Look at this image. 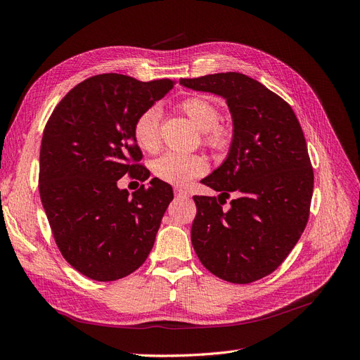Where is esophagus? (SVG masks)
I'll list each match as a JSON object with an SVG mask.
<instances>
[{"mask_svg":"<svg viewBox=\"0 0 360 360\" xmlns=\"http://www.w3.org/2000/svg\"><path fill=\"white\" fill-rule=\"evenodd\" d=\"M174 193H176L177 198H188L189 197V193L181 188H174Z\"/></svg>","mask_w":360,"mask_h":360,"instance_id":"obj_1","label":"esophagus"}]
</instances>
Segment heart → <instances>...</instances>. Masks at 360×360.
<instances>
[{
  "label": "heart",
  "mask_w": 360,
  "mask_h": 360,
  "mask_svg": "<svg viewBox=\"0 0 360 360\" xmlns=\"http://www.w3.org/2000/svg\"><path fill=\"white\" fill-rule=\"evenodd\" d=\"M180 110L188 115L191 122L202 130V143L205 147L225 153L231 147V129L219 123L221 110L213 102L200 96L189 97L180 103ZM160 110L158 106H150L141 112L134 123V138L136 146L155 153L160 147ZM151 171L155 176L174 186H184L192 179L200 177L207 171V160L201 155L184 153H165L151 163Z\"/></svg>",
  "instance_id": "obj_1"
}]
</instances>
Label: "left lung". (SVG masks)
Masks as SVG:
<instances>
[{"label":"left lung","mask_w":360,"mask_h":360,"mask_svg":"<svg viewBox=\"0 0 360 360\" xmlns=\"http://www.w3.org/2000/svg\"><path fill=\"white\" fill-rule=\"evenodd\" d=\"M180 84L222 96L234 124L230 155L202 180L221 195L193 197L192 246L214 276L249 284L282 264L308 224L314 171L303 130L282 97L243 73ZM231 191L235 200L224 211Z\"/></svg>","instance_id":"left-lung-1"}]
</instances>
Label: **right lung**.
<instances>
[{"label":"right lung","instance_id":"right-lung-1","mask_svg":"<svg viewBox=\"0 0 360 360\" xmlns=\"http://www.w3.org/2000/svg\"><path fill=\"white\" fill-rule=\"evenodd\" d=\"M176 81L141 82L96 75L63 97L43 130L39 192L52 236L68 263L93 281L122 279L143 266L174 198L159 179L129 195L126 174L146 181L134 123Z\"/></svg>","mask_w":360,"mask_h":360}]
</instances>
